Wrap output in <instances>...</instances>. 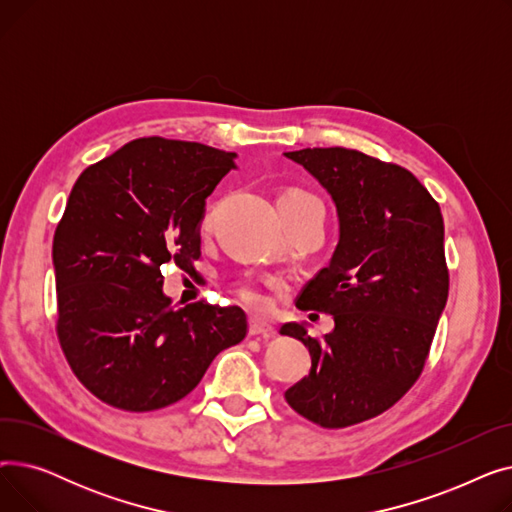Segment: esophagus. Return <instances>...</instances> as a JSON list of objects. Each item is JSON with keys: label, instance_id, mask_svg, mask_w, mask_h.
Wrapping results in <instances>:
<instances>
[{"label": "esophagus", "instance_id": "34e87169", "mask_svg": "<svg viewBox=\"0 0 512 512\" xmlns=\"http://www.w3.org/2000/svg\"><path fill=\"white\" fill-rule=\"evenodd\" d=\"M249 334L251 336H261V338H272L276 334V330L270 324H267V321L251 319L249 321Z\"/></svg>", "mask_w": 512, "mask_h": 512}]
</instances>
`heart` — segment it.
Listing matches in <instances>:
<instances>
[{
    "label": "heart",
    "instance_id": "heart-1",
    "mask_svg": "<svg viewBox=\"0 0 512 512\" xmlns=\"http://www.w3.org/2000/svg\"><path fill=\"white\" fill-rule=\"evenodd\" d=\"M311 205H319V201L303 191V188H286V191L278 197V211L280 213H292V211H301L305 207H311ZM211 222V209L205 213L203 218V226H209ZM236 297L240 299L242 305H247L251 311H267L270 309V297H267V292L255 284V282H240L236 284Z\"/></svg>",
    "mask_w": 512,
    "mask_h": 512
}]
</instances>
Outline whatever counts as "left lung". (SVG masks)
Segmentation results:
<instances>
[{"instance_id": "left-lung-1", "label": "left lung", "mask_w": 512, "mask_h": 512, "mask_svg": "<svg viewBox=\"0 0 512 512\" xmlns=\"http://www.w3.org/2000/svg\"><path fill=\"white\" fill-rule=\"evenodd\" d=\"M332 195L340 240L299 294L301 311L334 317L324 338L280 328L311 353L307 378L286 390L301 417L326 429L373 419L405 396L429 357L448 299L444 220L438 201L392 161L344 147L284 153Z\"/></svg>"}]
</instances>
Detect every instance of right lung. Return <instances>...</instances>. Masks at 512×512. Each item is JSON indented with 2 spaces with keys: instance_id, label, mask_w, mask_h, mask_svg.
<instances>
[{
  "instance_id": "1",
  "label": "right lung",
  "mask_w": 512,
  "mask_h": 512,
  "mask_svg": "<svg viewBox=\"0 0 512 512\" xmlns=\"http://www.w3.org/2000/svg\"><path fill=\"white\" fill-rule=\"evenodd\" d=\"M234 153L145 137L89 166L53 234L64 357L101 402L130 413L174 405L247 336L240 307H174L161 267L195 272L205 199Z\"/></svg>"
}]
</instances>
